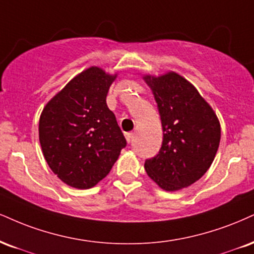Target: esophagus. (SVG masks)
<instances>
[{
	"mask_svg": "<svg viewBox=\"0 0 254 254\" xmlns=\"http://www.w3.org/2000/svg\"><path fill=\"white\" fill-rule=\"evenodd\" d=\"M125 137H127V142H132V139H133V133L132 132H127L125 133Z\"/></svg>",
	"mask_w": 254,
	"mask_h": 254,
	"instance_id": "34e87169",
	"label": "esophagus"
}]
</instances>
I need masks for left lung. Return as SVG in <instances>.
Returning a JSON list of instances; mask_svg holds the SVG:
<instances>
[{"instance_id": "8db88e82", "label": "left lung", "mask_w": 254, "mask_h": 254, "mask_svg": "<svg viewBox=\"0 0 254 254\" xmlns=\"http://www.w3.org/2000/svg\"><path fill=\"white\" fill-rule=\"evenodd\" d=\"M161 117L163 140L156 156L146 158L149 177L164 190L197 181L214 160L220 143L218 117L190 82L176 73L146 75Z\"/></svg>"}]
</instances>
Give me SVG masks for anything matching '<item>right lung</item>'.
Here are the masks:
<instances>
[{
  "label": "right lung",
  "mask_w": 254,
  "mask_h": 254,
  "mask_svg": "<svg viewBox=\"0 0 254 254\" xmlns=\"http://www.w3.org/2000/svg\"><path fill=\"white\" fill-rule=\"evenodd\" d=\"M116 75L90 67L72 79L40 117L39 138L48 166L79 189L96 186L127 146L106 96Z\"/></svg>",
  "instance_id": "right-lung-1"
}]
</instances>
